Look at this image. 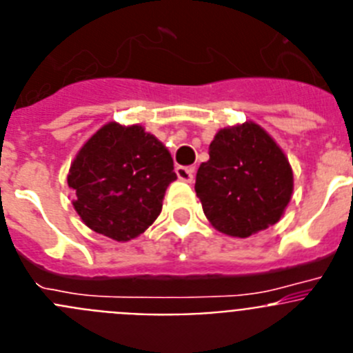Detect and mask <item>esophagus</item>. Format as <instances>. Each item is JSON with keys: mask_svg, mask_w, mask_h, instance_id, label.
Segmentation results:
<instances>
[{"mask_svg": "<svg viewBox=\"0 0 353 353\" xmlns=\"http://www.w3.org/2000/svg\"><path fill=\"white\" fill-rule=\"evenodd\" d=\"M176 176L183 180V182H192V179H194V168L179 166L176 168Z\"/></svg>", "mask_w": 353, "mask_h": 353, "instance_id": "obj_1", "label": "esophagus"}]
</instances>
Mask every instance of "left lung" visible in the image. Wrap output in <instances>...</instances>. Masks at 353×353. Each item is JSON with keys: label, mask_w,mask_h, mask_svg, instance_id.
<instances>
[{"label": "left lung", "mask_w": 353, "mask_h": 353, "mask_svg": "<svg viewBox=\"0 0 353 353\" xmlns=\"http://www.w3.org/2000/svg\"><path fill=\"white\" fill-rule=\"evenodd\" d=\"M196 173V194L217 232L248 239L276 224L293 192L288 157L254 121L224 127Z\"/></svg>", "instance_id": "1"}]
</instances>
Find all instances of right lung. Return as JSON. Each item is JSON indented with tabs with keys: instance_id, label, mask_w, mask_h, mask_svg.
<instances>
[{
	"instance_id": "obj_1",
	"label": "right lung",
	"mask_w": 353,
	"mask_h": 353,
	"mask_svg": "<svg viewBox=\"0 0 353 353\" xmlns=\"http://www.w3.org/2000/svg\"><path fill=\"white\" fill-rule=\"evenodd\" d=\"M176 173L168 148L141 125L109 121L81 146L67 182L90 230L127 242L154 224Z\"/></svg>"
}]
</instances>
